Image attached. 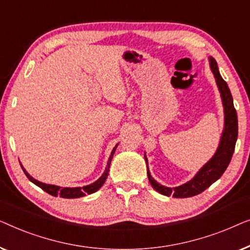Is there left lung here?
Masks as SVG:
<instances>
[{
    "instance_id": "8db88e82",
    "label": "left lung",
    "mask_w": 250,
    "mask_h": 250,
    "mask_svg": "<svg viewBox=\"0 0 250 250\" xmlns=\"http://www.w3.org/2000/svg\"><path fill=\"white\" fill-rule=\"evenodd\" d=\"M208 61L209 68L212 70L216 86L221 94L224 112V126L219 146H217V149L214 153V155L210 157V160H208L207 163L199 168V171L197 172L191 180L174 188H170L159 184L150 175V172L148 170V160H147L146 153L144 154L147 164V175H148L149 184L152 185V187L157 192L164 196H173L175 198H187V197H192L200 194L216 180H219L221 175L227 170L231 157L233 155L235 142H237L238 138V117L233 105V98H232L229 86L220 75L215 59L208 56Z\"/></svg>"
}]
</instances>
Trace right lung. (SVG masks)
I'll return each instance as SVG.
<instances>
[{"label": "right lung", "instance_id": "right-lung-1", "mask_svg": "<svg viewBox=\"0 0 250 250\" xmlns=\"http://www.w3.org/2000/svg\"><path fill=\"white\" fill-rule=\"evenodd\" d=\"M119 144L114 146V148L112 149L111 152V155L108 157V161H107V164H106V167H105V171L103 172V174L101 175L100 179H97L96 181L93 182V184L90 185H87V186H83V187H60V186H55V185H48V184H44V182H41L36 180V179L31 177V175L28 173V172L24 170V167H22V164L21 165V167H22V170L24 172V174L27 175V178L29 179V180L35 184L38 187L43 189L44 191H46L47 194H50L52 196H55V197H62V198H79V197H83L86 195H89V194H93V192H96L98 189H100L102 186L104 185L105 180H106L107 175H108V171H110V164L112 162V159H113V155L115 153V149H117Z\"/></svg>", "mask_w": 250, "mask_h": 250}]
</instances>
